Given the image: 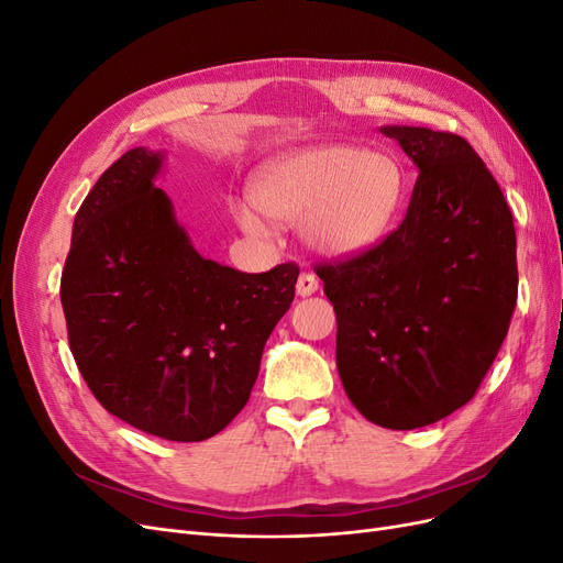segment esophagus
Wrapping results in <instances>:
<instances>
[{
    "label": "esophagus",
    "instance_id": "1",
    "mask_svg": "<svg viewBox=\"0 0 563 563\" xmlns=\"http://www.w3.org/2000/svg\"><path fill=\"white\" fill-rule=\"evenodd\" d=\"M319 288V279L312 275V272H300L298 277V284H296V291L300 298H308L312 294H317Z\"/></svg>",
    "mask_w": 563,
    "mask_h": 563
}]
</instances>
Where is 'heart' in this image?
<instances>
[{
  "label": "heart",
  "instance_id": "b5f03b06",
  "mask_svg": "<svg viewBox=\"0 0 563 563\" xmlns=\"http://www.w3.org/2000/svg\"><path fill=\"white\" fill-rule=\"evenodd\" d=\"M251 201H234L232 220L263 240L267 220L298 225L312 251L352 258L378 246L404 201V174L395 157L350 143H321L269 157L253 174Z\"/></svg>",
  "mask_w": 563,
  "mask_h": 563
}]
</instances>
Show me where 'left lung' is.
Returning <instances> with one entry per match:
<instances>
[{"mask_svg":"<svg viewBox=\"0 0 563 563\" xmlns=\"http://www.w3.org/2000/svg\"><path fill=\"white\" fill-rule=\"evenodd\" d=\"M380 133L418 168L404 223L317 275L350 401L380 428L416 430L465 406L496 360L517 305V234L465 139L424 126Z\"/></svg>","mask_w":563,"mask_h":563,"instance_id":"obj_1","label":"left lung"}]
</instances>
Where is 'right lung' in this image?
Masks as SVG:
<instances>
[{"instance_id":"1","label":"right lung","mask_w":563,"mask_h":563,"mask_svg":"<svg viewBox=\"0 0 563 563\" xmlns=\"http://www.w3.org/2000/svg\"><path fill=\"white\" fill-rule=\"evenodd\" d=\"M164 162V150L133 147L98 178L75 216L60 302L106 411L168 441H203L246 406L298 267L246 275L203 258L155 185Z\"/></svg>"}]
</instances>
